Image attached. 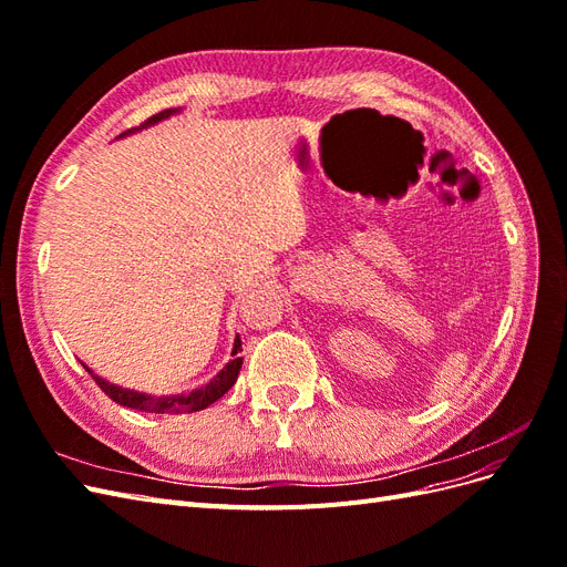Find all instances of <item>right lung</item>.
<instances>
[{
  "label": "right lung",
  "mask_w": 567,
  "mask_h": 567,
  "mask_svg": "<svg viewBox=\"0 0 567 567\" xmlns=\"http://www.w3.org/2000/svg\"><path fill=\"white\" fill-rule=\"evenodd\" d=\"M173 113H177V109H167V111H161L156 115H151L148 120H144V123L140 127H132L127 132H123L120 136L125 134H132L136 130H144L148 125H156L158 120H165ZM241 350V338L236 336L234 340V350H231V359L229 364L221 369L215 379L210 383H205L203 388L198 390H192V392H179V394H165V398H151V394H144V392H134V390H125V388H117L113 383H106L104 379H99L96 373H92V379L96 381V385L104 390L109 398L115 402V404H123L127 409H136V411H148V414H192V411H200L205 406H210L213 402H217L221 394H225L238 379V371H241V364L244 359L236 357V352Z\"/></svg>",
  "instance_id": "1"
}]
</instances>
